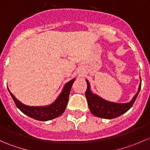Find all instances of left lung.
Returning a JSON list of instances; mask_svg holds the SVG:
<instances>
[{
    "label": "left lung",
    "mask_w": 150,
    "mask_h": 150,
    "mask_svg": "<svg viewBox=\"0 0 150 150\" xmlns=\"http://www.w3.org/2000/svg\"><path fill=\"white\" fill-rule=\"evenodd\" d=\"M141 79V78H140ZM87 83V89L86 91V97L88 104L89 110L93 115L104 119H113L122 115L126 112L133 106L140 91L141 83L139 86L138 91L134 95L133 99L127 103H116L105 100L96 93H93L91 90V86L88 81ZM142 82V81H141Z\"/></svg>",
    "instance_id": "left-lung-1"
}]
</instances>
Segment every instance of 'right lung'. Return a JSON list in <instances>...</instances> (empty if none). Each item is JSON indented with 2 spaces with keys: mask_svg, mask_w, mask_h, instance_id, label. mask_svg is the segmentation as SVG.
Listing matches in <instances>:
<instances>
[{
  "mask_svg": "<svg viewBox=\"0 0 150 150\" xmlns=\"http://www.w3.org/2000/svg\"><path fill=\"white\" fill-rule=\"evenodd\" d=\"M75 81V78H73L67 83L56 100L49 105L46 106H28L24 104L19 102L10 91L9 88H7L17 108L19 109V110H21L24 114L35 120L47 121L59 117L65 111L71 88Z\"/></svg>",
  "mask_w": 150,
  "mask_h": 150,
  "instance_id": "add662e5",
  "label": "right lung"
}]
</instances>
